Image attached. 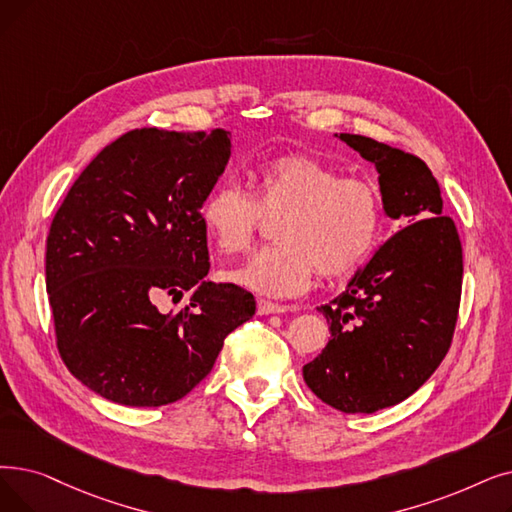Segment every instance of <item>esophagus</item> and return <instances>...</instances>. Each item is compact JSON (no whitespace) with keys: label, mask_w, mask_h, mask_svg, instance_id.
I'll return each mask as SVG.
<instances>
[{"label":"esophagus","mask_w":512,"mask_h":512,"mask_svg":"<svg viewBox=\"0 0 512 512\" xmlns=\"http://www.w3.org/2000/svg\"><path fill=\"white\" fill-rule=\"evenodd\" d=\"M284 311H288L286 305H278V303H272V301H265L261 299L257 303V314L259 316H270V314H284Z\"/></svg>","instance_id":"obj_1"}]
</instances>
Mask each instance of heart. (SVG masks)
<instances>
[{
  "mask_svg": "<svg viewBox=\"0 0 512 512\" xmlns=\"http://www.w3.org/2000/svg\"><path fill=\"white\" fill-rule=\"evenodd\" d=\"M253 196L234 186L215 188L201 207V224L215 247L240 253L251 247L263 217L276 219V247L249 257L226 278L253 293L293 297L324 278L355 272L370 257L383 226L376 190L303 152L261 163Z\"/></svg>",
  "mask_w": 512,
  "mask_h": 512,
  "instance_id": "heart-1",
  "label": "heart"
}]
</instances>
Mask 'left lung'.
I'll return each instance as SVG.
<instances>
[{"label": "left lung", "instance_id": "obj_1", "mask_svg": "<svg viewBox=\"0 0 512 512\" xmlns=\"http://www.w3.org/2000/svg\"><path fill=\"white\" fill-rule=\"evenodd\" d=\"M379 173L387 217L404 229L318 307L330 341L303 366L324 404L372 414L425 385L452 343L462 288V247L443 213L439 184L414 154L353 133H337Z\"/></svg>", "mask_w": 512, "mask_h": 512}]
</instances>
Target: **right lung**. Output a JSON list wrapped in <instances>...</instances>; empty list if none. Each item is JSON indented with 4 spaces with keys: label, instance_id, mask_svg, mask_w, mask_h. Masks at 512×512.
Wrapping results in <instances>:
<instances>
[{
    "label": "right lung",
    "instance_id": "1",
    "mask_svg": "<svg viewBox=\"0 0 512 512\" xmlns=\"http://www.w3.org/2000/svg\"><path fill=\"white\" fill-rule=\"evenodd\" d=\"M228 159L224 129H133L102 148L54 215L46 288L58 351L75 379L110 402L182 399L255 314L249 291L205 278L201 207ZM163 294L189 303L163 315Z\"/></svg>",
    "mask_w": 512,
    "mask_h": 512
}]
</instances>
